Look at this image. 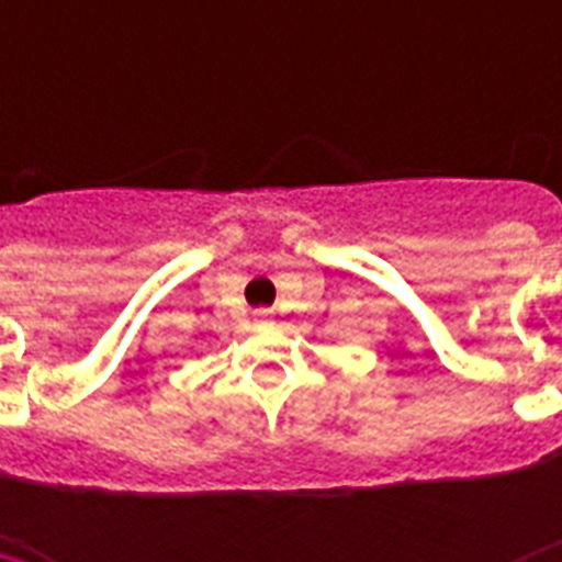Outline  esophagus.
Here are the masks:
<instances>
[{"instance_id":"34e87169","label":"esophagus","mask_w":562,"mask_h":562,"mask_svg":"<svg viewBox=\"0 0 562 562\" xmlns=\"http://www.w3.org/2000/svg\"><path fill=\"white\" fill-rule=\"evenodd\" d=\"M271 315H273L271 308H256V312H254V317H256V321H259V324H265V321H271Z\"/></svg>"}]
</instances>
